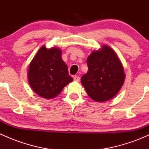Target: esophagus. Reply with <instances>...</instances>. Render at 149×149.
<instances>
[{
  "mask_svg": "<svg viewBox=\"0 0 149 149\" xmlns=\"http://www.w3.org/2000/svg\"><path fill=\"white\" fill-rule=\"evenodd\" d=\"M73 80H74L75 81H80V77L78 76H73Z\"/></svg>",
  "mask_w": 149,
  "mask_h": 149,
  "instance_id": "34e87169",
  "label": "esophagus"
}]
</instances>
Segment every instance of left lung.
Returning a JSON list of instances; mask_svg holds the SVG:
<instances>
[{
  "instance_id": "left-lung-1",
  "label": "left lung",
  "mask_w": 149,
  "mask_h": 149,
  "mask_svg": "<svg viewBox=\"0 0 149 149\" xmlns=\"http://www.w3.org/2000/svg\"><path fill=\"white\" fill-rule=\"evenodd\" d=\"M88 70L81 77L87 94L96 102L113 98L124 83L125 74L119 58L112 48L104 45L87 58Z\"/></svg>"
}]
</instances>
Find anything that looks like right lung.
<instances>
[{
  "instance_id": "obj_1",
  "label": "right lung",
  "mask_w": 149,
  "mask_h": 149,
  "mask_svg": "<svg viewBox=\"0 0 149 149\" xmlns=\"http://www.w3.org/2000/svg\"><path fill=\"white\" fill-rule=\"evenodd\" d=\"M28 79L33 91L40 97H57L73 81L66 64L61 58V49L42 46L29 65Z\"/></svg>"
}]
</instances>
